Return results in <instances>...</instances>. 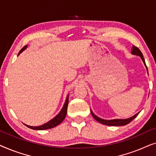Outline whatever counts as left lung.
<instances>
[{
    "mask_svg": "<svg viewBox=\"0 0 156 156\" xmlns=\"http://www.w3.org/2000/svg\"><path fill=\"white\" fill-rule=\"evenodd\" d=\"M131 53L133 55H138V56L140 57V58L142 59V60H143V62H144V65L146 67V69H147V66L146 65V62H145L144 55H143L142 52H140V50H139V49H138L137 47L133 45V48H132ZM147 70H148V69H147ZM91 115H92V116L94 117V118L95 120H97L98 122L101 123H102V124H104L106 126H124V125L128 124V123H129L131 121H133V119L138 116L139 113H137V114H135L132 117H131V118H129L126 119H113V120H104V119H100L98 116H96V115L94 114L93 112H91Z\"/></svg>",
    "mask_w": 156,
    "mask_h": 156,
    "instance_id": "obj_1",
    "label": "left lung"
}]
</instances>
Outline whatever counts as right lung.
I'll use <instances>...</instances> for the list:
<instances>
[{
  "label": "right lung",
  "mask_w": 156,
  "mask_h": 156,
  "mask_svg": "<svg viewBox=\"0 0 156 156\" xmlns=\"http://www.w3.org/2000/svg\"><path fill=\"white\" fill-rule=\"evenodd\" d=\"M26 48H27V45L23 47V48L20 50V52H19V54H20V53L22 52L23 50H25ZM68 102H69V95L67 96V99H66L65 103V104H64L63 108H62V110L60 111V112L59 113V114H57L54 119H52V120L48 121L47 123H44V124L40 126H28L26 124H25V125L27 127H28V128H30V129H33V130H46V129H52V128L57 126H58L59 123H61L62 122V121L65 118L66 115H67Z\"/></svg>",
  "instance_id": "add662e5"
}]
</instances>
